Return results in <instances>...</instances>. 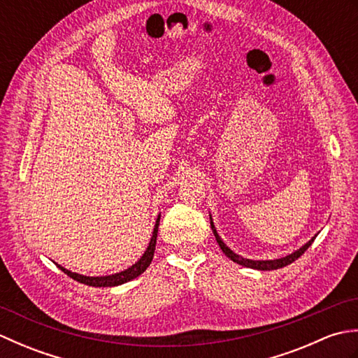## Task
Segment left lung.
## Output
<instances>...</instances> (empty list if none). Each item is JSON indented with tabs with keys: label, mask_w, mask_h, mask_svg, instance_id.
<instances>
[{
	"label": "left lung",
	"mask_w": 358,
	"mask_h": 358,
	"mask_svg": "<svg viewBox=\"0 0 358 358\" xmlns=\"http://www.w3.org/2000/svg\"><path fill=\"white\" fill-rule=\"evenodd\" d=\"M210 227H212V232H214V235H215V240H217V243H218V246L222 248V250H223L226 257H229L232 262L238 263V264H241V266H246V268H252V269H258V271H272V269L285 268V266L291 264L292 262L296 260V258L305 254V250H306L310 245H313V241L315 240V237H313V238H310V240L306 243L305 246H301L299 250H295V252L289 254V255H286V257L277 258V260H249V258H243L241 255H237V254L234 252V250H231L229 248H227V246L224 245L223 240L220 238V235H218L217 231H215V226H214V222H212V218H210Z\"/></svg>",
	"instance_id": "1"
}]
</instances>
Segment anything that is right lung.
<instances>
[{"instance_id":"right-lung-1","label":"right lung","mask_w":358,"mask_h":358,"mask_svg":"<svg viewBox=\"0 0 358 358\" xmlns=\"http://www.w3.org/2000/svg\"><path fill=\"white\" fill-rule=\"evenodd\" d=\"M158 224H159V215L155 222V227H154V232H152V238L149 241V246L146 249V252L143 254V257L140 258L138 262L135 264H132L131 268H127L126 271H121L118 273H112V275H106V277H86V275H81V273L77 272H72V271H67L63 266L57 264L59 269H62L64 273H67L71 278L77 280L78 283L83 285H87V286H95V287H110V286H118V285H123L127 283V281H131L134 278H136L138 275L146 271L149 268V264L152 262V258H154V252H155V245H157V234H158Z\"/></svg>"}]
</instances>
